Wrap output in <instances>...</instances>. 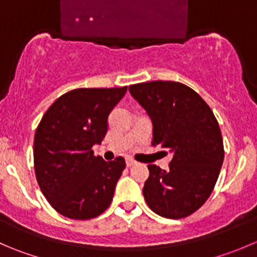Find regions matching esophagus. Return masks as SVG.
<instances>
[{"mask_svg": "<svg viewBox=\"0 0 257 257\" xmlns=\"http://www.w3.org/2000/svg\"><path fill=\"white\" fill-rule=\"evenodd\" d=\"M125 163H126V167H132V166H134V164H136V162H134L133 159H126Z\"/></svg>", "mask_w": 257, "mask_h": 257, "instance_id": "34e87169", "label": "esophagus"}]
</instances>
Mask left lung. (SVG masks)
<instances>
[{"label": "left lung", "mask_w": 257, "mask_h": 257, "mask_svg": "<svg viewBox=\"0 0 257 257\" xmlns=\"http://www.w3.org/2000/svg\"><path fill=\"white\" fill-rule=\"evenodd\" d=\"M129 93L151 118L152 146L173 154L167 171L148 166L144 200L157 215L187 217L210 197L223 163L222 136L213 111L195 90L176 81L136 84Z\"/></svg>", "instance_id": "8db88e82"}]
</instances>
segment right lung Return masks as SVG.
Wrapping results in <instances>:
<instances>
[{
	"instance_id": "1",
	"label": "right lung",
	"mask_w": 257,
	"mask_h": 257,
	"mask_svg": "<svg viewBox=\"0 0 257 257\" xmlns=\"http://www.w3.org/2000/svg\"><path fill=\"white\" fill-rule=\"evenodd\" d=\"M126 86L75 89L47 109L34 139L37 183L50 205L62 216L89 220L103 213L113 200L125 161L105 162L94 156L108 131V116Z\"/></svg>"
}]
</instances>
